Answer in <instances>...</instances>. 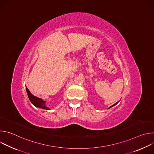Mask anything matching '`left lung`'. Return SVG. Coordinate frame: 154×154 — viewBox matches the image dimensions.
I'll return each mask as SVG.
<instances>
[{
	"mask_svg": "<svg viewBox=\"0 0 154 154\" xmlns=\"http://www.w3.org/2000/svg\"><path fill=\"white\" fill-rule=\"evenodd\" d=\"M118 102H119V101H118V102H116V103H115V104H114V105H112V106H109V108H108V109H109V108H111V107H112V106H115V105H116V104H117V103H118Z\"/></svg>",
	"mask_w": 154,
	"mask_h": 154,
	"instance_id": "left-lung-1",
	"label": "left lung"
}]
</instances>
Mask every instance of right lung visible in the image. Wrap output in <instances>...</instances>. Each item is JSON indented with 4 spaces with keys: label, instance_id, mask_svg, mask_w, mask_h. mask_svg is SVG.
Segmentation results:
<instances>
[{
    "label": "right lung",
    "instance_id": "1",
    "mask_svg": "<svg viewBox=\"0 0 154 154\" xmlns=\"http://www.w3.org/2000/svg\"><path fill=\"white\" fill-rule=\"evenodd\" d=\"M26 91H27V93L28 94V97H29L30 102H32V103L33 105H35V106H36L38 108H41L45 109H50L49 108L46 106L45 101H44L41 98H38V97L33 96L30 93V91L29 90V89L27 88V87L26 88Z\"/></svg>",
    "mask_w": 154,
    "mask_h": 154
}]
</instances>
